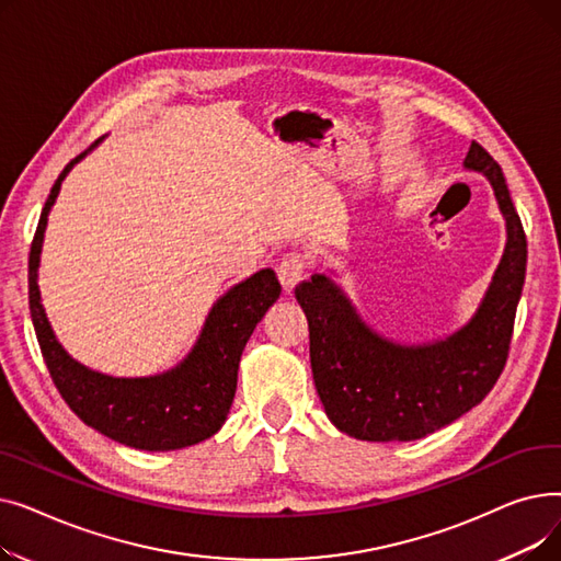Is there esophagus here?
Returning a JSON list of instances; mask_svg holds the SVG:
<instances>
[{
	"label": "esophagus",
	"instance_id": "1",
	"mask_svg": "<svg viewBox=\"0 0 561 561\" xmlns=\"http://www.w3.org/2000/svg\"><path fill=\"white\" fill-rule=\"evenodd\" d=\"M305 273H307V261H305V256H300V254H286L282 261H279V265H277V275H279V282H282V286L290 293L293 288L298 286V282L305 277Z\"/></svg>",
	"mask_w": 561,
	"mask_h": 561
}]
</instances>
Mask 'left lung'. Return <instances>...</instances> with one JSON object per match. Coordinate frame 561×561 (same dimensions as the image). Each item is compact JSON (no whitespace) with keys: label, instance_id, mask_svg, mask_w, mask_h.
<instances>
[{"label":"left lung","instance_id":"obj_1","mask_svg":"<svg viewBox=\"0 0 561 561\" xmlns=\"http://www.w3.org/2000/svg\"><path fill=\"white\" fill-rule=\"evenodd\" d=\"M468 170L493 186L507 243L484 298L461 330L423 345H402L370 330L341 286L313 275L296 286L309 322V357L328 419L362 440H416L480 404L505 368L525 282L527 241L505 174L480 142Z\"/></svg>","mask_w":561,"mask_h":561}]
</instances>
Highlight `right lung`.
Returning <instances> with one entry per match:
<instances>
[{
  "label": "right lung",
  "mask_w": 561,
  "mask_h": 561,
  "mask_svg": "<svg viewBox=\"0 0 561 561\" xmlns=\"http://www.w3.org/2000/svg\"><path fill=\"white\" fill-rule=\"evenodd\" d=\"M91 150L75 157L58 174L28 252V309L43 359L58 393L88 427L136 450L157 453L195 446L222 427L233 402L245 343L256 322L277 302L282 286L273 268H263L231 286L206 316L188 357L161 375L111 377L75 362L56 341L41 305L38 265L47 216L61 182Z\"/></svg>",
  "instance_id": "right-lung-1"
}]
</instances>
